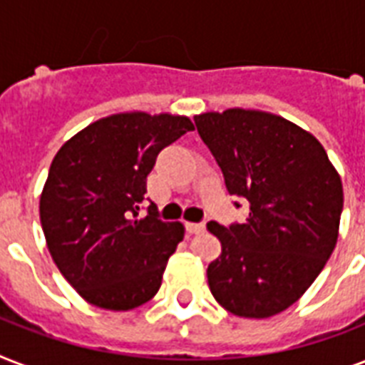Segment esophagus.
Wrapping results in <instances>:
<instances>
[{
  "instance_id": "esophagus-1",
  "label": "esophagus",
  "mask_w": 365,
  "mask_h": 365,
  "mask_svg": "<svg viewBox=\"0 0 365 365\" xmlns=\"http://www.w3.org/2000/svg\"><path fill=\"white\" fill-rule=\"evenodd\" d=\"M189 235H199L205 231V223H185Z\"/></svg>"
}]
</instances>
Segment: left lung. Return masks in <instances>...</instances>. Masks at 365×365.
<instances>
[{
	"mask_svg": "<svg viewBox=\"0 0 365 365\" xmlns=\"http://www.w3.org/2000/svg\"><path fill=\"white\" fill-rule=\"evenodd\" d=\"M246 222L206 227L222 254L206 271L212 295L235 317L269 318L292 307L339 237L343 183L311 132L280 115L231 108L195 115Z\"/></svg>",
	"mask_w": 365,
	"mask_h": 365,
	"instance_id": "1",
	"label": "left lung"
}]
</instances>
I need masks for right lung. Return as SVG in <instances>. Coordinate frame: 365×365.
<instances>
[{
	"instance_id": "right-lung-1",
	"label": "right lung",
	"mask_w": 365,
	"mask_h": 365,
	"mask_svg": "<svg viewBox=\"0 0 365 365\" xmlns=\"http://www.w3.org/2000/svg\"><path fill=\"white\" fill-rule=\"evenodd\" d=\"M195 126L185 115L125 111L102 117L54 155L39 199L51 257L83 299L130 311L160 288L183 240L180 222H160L151 202L138 217L160 149Z\"/></svg>"
}]
</instances>
